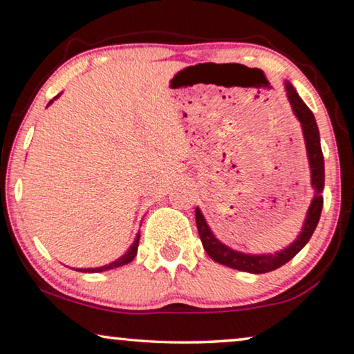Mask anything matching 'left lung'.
I'll return each instance as SVG.
<instances>
[{
    "label": "left lung",
    "instance_id": "left-lung-1",
    "mask_svg": "<svg viewBox=\"0 0 354 354\" xmlns=\"http://www.w3.org/2000/svg\"><path fill=\"white\" fill-rule=\"evenodd\" d=\"M285 90H287V96L290 100V104H292L295 115H297L299 122H301L304 142H306L309 167H311V183L314 187V198L311 201V206H309L308 209L303 230L301 234L298 235L297 241H293L288 248L279 251V253L275 254L254 256V254L239 253V251L230 250L229 246L221 243V241L214 236V234H212L209 227H207L201 211L198 209V207L195 211L198 234H200L203 248H205L206 253L209 254V258L214 259L216 263L227 266V268L243 270V272L264 274V272H270V270L279 269L280 266L287 264L288 261L295 258V256L301 251L303 246L308 243L309 239H311L314 234V230H316L319 217H321V211L324 205V198L321 193L324 190V177L326 176H324V154L321 149L319 129L311 109L303 103V100L299 98L297 90L293 88L292 84L285 82Z\"/></svg>",
    "mask_w": 354,
    "mask_h": 354
}]
</instances>
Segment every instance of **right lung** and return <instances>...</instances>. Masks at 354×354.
<instances>
[{
  "mask_svg": "<svg viewBox=\"0 0 354 354\" xmlns=\"http://www.w3.org/2000/svg\"><path fill=\"white\" fill-rule=\"evenodd\" d=\"M57 96H59V95H57ZM57 96H55V98H53V100H56ZM53 100L50 101V104L53 103ZM138 240H140V235L135 236L133 243L130 245V248L127 250V253H125L124 256H120L119 259H115L114 263H111V264H108V266H101V268H91V269H84V270L79 269V270H80V272H103V270L115 269V268H120V266H125V264L132 263L135 256H137V250H138Z\"/></svg>",
  "mask_w": 354,
  "mask_h": 354,
  "instance_id": "right-lung-1",
  "label": "right lung"
}]
</instances>
